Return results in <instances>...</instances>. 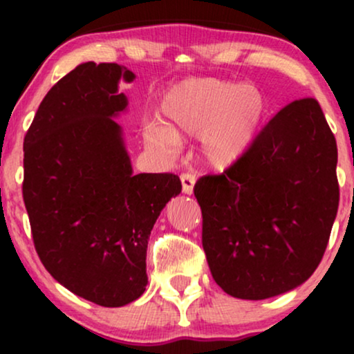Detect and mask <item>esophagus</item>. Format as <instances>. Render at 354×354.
<instances>
[{
	"mask_svg": "<svg viewBox=\"0 0 354 354\" xmlns=\"http://www.w3.org/2000/svg\"><path fill=\"white\" fill-rule=\"evenodd\" d=\"M180 180H182V192L185 193V195H192L193 187H195V176H193V174H182Z\"/></svg>",
	"mask_w": 354,
	"mask_h": 354,
	"instance_id": "obj_1",
	"label": "esophagus"
}]
</instances>
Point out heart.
<instances>
[{
    "label": "heart",
    "instance_id": "1",
    "mask_svg": "<svg viewBox=\"0 0 354 354\" xmlns=\"http://www.w3.org/2000/svg\"><path fill=\"white\" fill-rule=\"evenodd\" d=\"M159 120L143 125V140L159 156L176 158L182 138L201 137L200 154L212 171L239 164L253 147L266 114V98L253 85L216 79L174 85L158 104Z\"/></svg>",
    "mask_w": 354,
    "mask_h": 354
}]
</instances>
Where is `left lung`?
Masks as SVG:
<instances>
[{
    "instance_id": "1",
    "label": "left lung",
    "mask_w": 354,
    "mask_h": 354,
    "mask_svg": "<svg viewBox=\"0 0 354 354\" xmlns=\"http://www.w3.org/2000/svg\"><path fill=\"white\" fill-rule=\"evenodd\" d=\"M203 248L216 283L240 299L292 292L321 263L338 209L337 142L316 100H297L239 164L201 177Z\"/></svg>"
}]
</instances>
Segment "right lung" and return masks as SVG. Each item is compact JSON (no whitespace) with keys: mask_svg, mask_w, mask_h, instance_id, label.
I'll use <instances>...</instances> for the list:
<instances>
[{"mask_svg":"<svg viewBox=\"0 0 354 354\" xmlns=\"http://www.w3.org/2000/svg\"><path fill=\"white\" fill-rule=\"evenodd\" d=\"M119 64L84 62L43 98L24 138V203L33 243L55 280L106 308L140 298L161 211L182 192L174 174H138L115 119L129 100Z\"/></svg>","mask_w":354,"mask_h":354,"instance_id":"right-lung-1","label":"right lung"}]
</instances>
